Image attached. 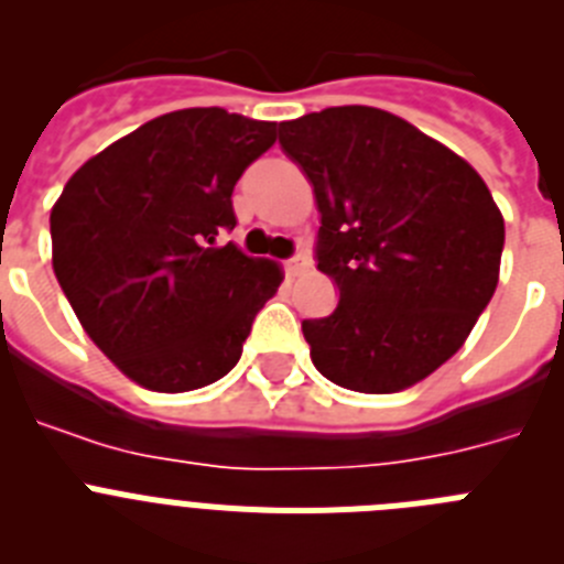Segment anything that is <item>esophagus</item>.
Masks as SVG:
<instances>
[{
  "instance_id": "1",
  "label": "esophagus",
  "mask_w": 564,
  "mask_h": 564,
  "mask_svg": "<svg viewBox=\"0 0 564 564\" xmlns=\"http://www.w3.org/2000/svg\"><path fill=\"white\" fill-rule=\"evenodd\" d=\"M307 268H311V257H307L305 251L293 253V257L285 262V271L291 273V276H299V273L307 271Z\"/></svg>"
}]
</instances>
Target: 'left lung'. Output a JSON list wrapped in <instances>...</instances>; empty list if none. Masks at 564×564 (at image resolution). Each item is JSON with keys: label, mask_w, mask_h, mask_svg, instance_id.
<instances>
[{"label": "left lung", "mask_w": 564, "mask_h": 564, "mask_svg": "<svg viewBox=\"0 0 564 564\" xmlns=\"http://www.w3.org/2000/svg\"><path fill=\"white\" fill-rule=\"evenodd\" d=\"M322 214L318 271L338 305L305 318L316 370L344 390H406L463 347L495 296L506 226L460 154L376 107L279 123Z\"/></svg>", "instance_id": "1"}]
</instances>
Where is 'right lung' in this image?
Masks as SVG:
<instances>
[{"label": "right lung", "instance_id": "add662e5", "mask_svg": "<svg viewBox=\"0 0 564 564\" xmlns=\"http://www.w3.org/2000/svg\"><path fill=\"white\" fill-rule=\"evenodd\" d=\"M276 123L220 107L161 115L89 158L50 212L53 271L87 336L154 392L214 383L276 293V262L223 231L231 194Z\"/></svg>", "mask_w": 564, "mask_h": 564}]
</instances>
